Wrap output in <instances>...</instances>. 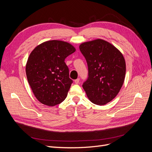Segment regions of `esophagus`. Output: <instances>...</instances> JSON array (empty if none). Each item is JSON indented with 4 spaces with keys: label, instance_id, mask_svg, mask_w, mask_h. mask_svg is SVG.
<instances>
[{
    "label": "esophagus",
    "instance_id": "1",
    "mask_svg": "<svg viewBox=\"0 0 152 152\" xmlns=\"http://www.w3.org/2000/svg\"><path fill=\"white\" fill-rule=\"evenodd\" d=\"M75 83L76 84H79V82H80V79H76V80H75Z\"/></svg>",
    "mask_w": 152,
    "mask_h": 152
}]
</instances>
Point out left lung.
I'll return each instance as SVG.
<instances>
[{
    "instance_id": "1",
    "label": "left lung",
    "mask_w": 152,
    "mask_h": 152,
    "mask_svg": "<svg viewBox=\"0 0 152 152\" xmlns=\"http://www.w3.org/2000/svg\"><path fill=\"white\" fill-rule=\"evenodd\" d=\"M79 49L88 66V77L82 85L87 97L98 105L111 102L120 91L125 79L123 55L102 39L82 43Z\"/></svg>"
}]
</instances>
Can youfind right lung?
<instances>
[{
    "label": "right lung",
    "mask_w": 152,
    "mask_h": 152,
    "mask_svg": "<svg viewBox=\"0 0 152 152\" xmlns=\"http://www.w3.org/2000/svg\"><path fill=\"white\" fill-rule=\"evenodd\" d=\"M75 51L70 44L53 40L39 45L30 53L26 65V77L41 103L53 107L66 98L73 80L65 59Z\"/></svg>",
    "instance_id": "right-lung-1"
}]
</instances>
